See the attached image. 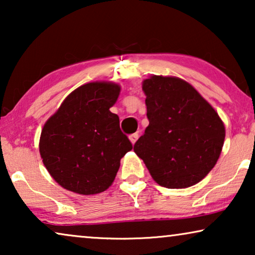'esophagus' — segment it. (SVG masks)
I'll return each instance as SVG.
<instances>
[{"label": "esophagus", "instance_id": "1", "mask_svg": "<svg viewBox=\"0 0 255 255\" xmlns=\"http://www.w3.org/2000/svg\"><path fill=\"white\" fill-rule=\"evenodd\" d=\"M138 137H139V134H138V133H132V134H130V137H128V138H130V141L132 142V145H133L134 142L137 141Z\"/></svg>", "mask_w": 255, "mask_h": 255}]
</instances>
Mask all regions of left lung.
<instances>
[{
	"label": "left lung",
	"instance_id": "1",
	"mask_svg": "<svg viewBox=\"0 0 255 255\" xmlns=\"http://www.w3.org/2000/svg\"><path fill=\"white\" fill-rule=\"evenodd\" d=\"M149 121L133 151L153 180L182 189L203 180L222 153L225 127L210 103L184 80L151 75L142 81Z\"/></svg>",
	"mask_w": 255,
	"mask_h": 255
}]
</instances>
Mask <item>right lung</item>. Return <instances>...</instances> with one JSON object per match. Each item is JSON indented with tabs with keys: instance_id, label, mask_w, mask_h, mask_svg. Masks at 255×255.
<instances>
[{
	"instance_id": "add662e5",
	"label": "right lung",
	"mask_w": 255,
	"mask_h": 255,
	"mask_svg": "<svg viewBox=\"0 0 255 255\" xmlns=\"http://www.w3.org/2000/svg\"><path fill=\"white\" fill-rule=\"evenodd\" d=\"M121 86L88 82L69 94L44 124L39 153L59 186L80 195H95L113 184L121 159L132 149L110 111Z\"/></svg>"
}]
</instances>
